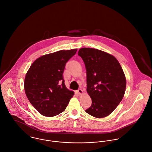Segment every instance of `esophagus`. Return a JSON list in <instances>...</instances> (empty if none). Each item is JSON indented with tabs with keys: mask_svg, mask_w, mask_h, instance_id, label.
<instances>
[{
	"mask_svg": "<svg viewBox=\"0 0 152 152\" xmlns=\"http://www.w3.org/2000/svg\"><path fill=\"white\" fill-rule=\"evenodd\" d=\"M77 92L78 93V94H82V93H83V91H82V89H78V90L77 91Z\"/></svg>",
	"mask_w": 152,
	"mask_h": 152,
	"instance_id": "esophagus-1",
	"label": "esophagus"
}]
</instances>
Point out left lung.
<instances>
[{
    "label": "left lung",
    "mask_w": 152,
    "mask_h": 152,
    "mask_svg": "<svg viewBox=\"0 0 152 152\" xmlns=\"http://www.w3.org/2000/svg\"><path fill=\"white\" fill-rule=\"evenodd\" d=\"M78 55L85 64L87 91L92 101L86 112L97 118L106 117L124 94L126 80L121 66L112 55L93 48L80 49Z\"/></svg>",
    "instance_id": "8db88e82"
}]
</instances>
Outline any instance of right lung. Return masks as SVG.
I'll return each mask as SVG.
<instances>
[{"mask_svg":"<svg viewBox=\"0 0 152 152\" xmlns=\"http://www.w3.org/2000/svg\"><path fill=\"white\" fill-rule=\"evenodd\" d=\"M77 49L59 50L34 61L25 79V91L33 107L42 115L52 117L66 108L74 92L64 84L63 73L66 63Z\"/></svg>","mask_w":152,"mask_h":152,"instance_id":"right-lung-1","label":"right lung"}]
</instances>
